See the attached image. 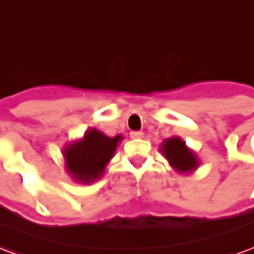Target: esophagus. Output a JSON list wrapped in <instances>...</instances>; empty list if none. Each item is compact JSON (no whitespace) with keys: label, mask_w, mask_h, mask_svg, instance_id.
Returning a JSON list of instances; mask_svg holds the SVG:
<instances>
[{"label":"esophagus","mask_w":254,"mask_h":254,"mask_svg":"<svg viewBox=\"0 0 254 254\" xmlns=\"http://www.w3.org/2000/svg\"><path fill=\"white\" fill-rule=\"evenodd\" d=\"M129 136H131L132 139H138V138H142V136H143V132H142V131H131V132H129Z\"/></svg>","instance_id":"1"}]
</instances>
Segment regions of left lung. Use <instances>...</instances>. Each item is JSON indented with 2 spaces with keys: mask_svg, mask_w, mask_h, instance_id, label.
<instances>
[{
  "mask_svg": "<svg viewBox=\"0 0 254 254\" xmlns=\"http://www.w3.org/2000/svg\"><path fill=\"white\" fill-rule=\"evenodd\" d=\"M161 153L165 155L172 168L179 173H190L197 168L199 160L195 153L186 146V142L179 138H168L161 145Z\"/></svg>",
  "mask_w": 254,
  "mask_h": 254,
  "instance_id": "1",
  "label": "left lung"
}]
</instances>
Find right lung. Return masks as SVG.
Here are the masks:
<instances>
[{
  "label": "right lung",
  "mask_w": 254,
  "mask_h": 254,
  "mask_svg": "<svg viewBox=\"0 0 254 254\" xmlns=\"http://www.w3.org/2000/svg\"><path fill=\"white\" fill-rule=\"evenodd\" d=\"M120 140L122 135L109 138L99 129H88L82 139L64 147V157L68 175L82 184L99 180Z\"/></svg>",
  "instance_id": "right-lung-1"
}]
</instances>
